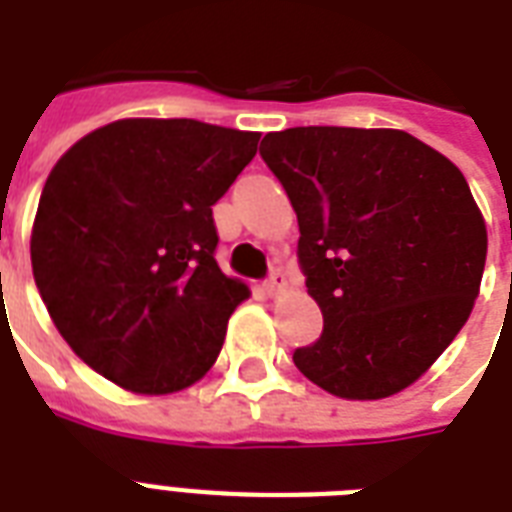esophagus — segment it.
Returning a JSON list of instances; mask_svg holds the SVG:
<instances>
[{"instance_id": "1", "label": "esophagus", "mask_w": 512, "mask_h": 512, "mask_svg": "<svg viewBox=\"0 0 512 512\" xmlns=\"http://www.w3.org/2000/svg\"><path fill=\"white\" fill-rule=\"evenodd\" d=\"M263 287H265V292H268V295L276 297V295H279V292H284V287H287V276H284V273H281V271H273L271 276L265 279Z\"/></svg>"}]
</instances>
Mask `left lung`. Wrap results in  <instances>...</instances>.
<instances>
[{
	"instance_id": "8db88e82",
	"label": "left lung",
	"mask_w": 512,
	"mask_h": 512,
	"mask_svg": "<svg viewBox=\"0 0 512 512\" xmlns=\"http://www.w3.org/2000/svg\"><path fill=\"white\" fill-rule=\"evenodd\" d=\"M260 156L297 212V257L324 332L295 366L332 396L409 388L476 303L486 223L468 180L401 130L292 127Z\"/></svg>"
}]
</instances>
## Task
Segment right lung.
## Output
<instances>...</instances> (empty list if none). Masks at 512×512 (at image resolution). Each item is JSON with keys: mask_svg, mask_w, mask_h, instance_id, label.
Here are the masks:
<instances>
[{"mask_svg": "<svg viewBox=\"0 0 512 512\" xmlns=\"http://www.w3.org/2000/svg\"><path fill=\"white\" fill-rule=\"evenodd\" d=\"M260 132L196 119H119L52 167L31 231V268L76 356L140 396L212 369L249 297L215 260L212 204L257 154Z\"/></svg>", "mask_w": 512, "mask_h": 512, "instance_id": "add662e5", "label": "right lung"}]
</instances>
